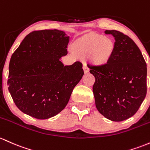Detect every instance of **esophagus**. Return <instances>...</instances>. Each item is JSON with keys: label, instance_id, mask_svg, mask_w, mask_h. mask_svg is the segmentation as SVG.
Here are the masks:
<instances>
[{"label": "esophagus", "instance_id": "1", "mask_svg": "<svg viewBox=\"0 0 150 150\" xmlns=\"http://www.w3.org/2000/svg\"><path fill=\"white\" fill-rule=\"evenodd\" d=\"M83 70H84V72H85V73H88L89 72V67L88 66V65H87V63H84L83 64Z\"/></svg>", "mask_w": 150, "mask_h": 150}]
</instances>
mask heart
I'll use <instances>...</instances> for the list:
<instances>
[{
  "label": "heart",
  "mask_w": 150,
  "mask_h": 150,
  "mask_svg": "<svg viewBox=\"0 0 150 150\" xmlns=\"http://www.w3.org/2000/svg\"><path fill=\"white\" fill-rule=\"evenodd\" d=\"M75 48L80 56L88 57L91 54V60L97 65H103L109 60L113 45L110 39L104 36L90 34L78 40Z\"/></svg>",
  "instance_id": "heart-1"
}]
</instances>
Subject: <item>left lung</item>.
I'll list each match as a JSON object with an SVG mask.
<instances>
[{"instance_id": "1", "label": "left lung", "mask_w": 150, "mask_h": 150, "mask_svg": "<svg viewBox=\"0 0 150 150\" xmlns=\"http://www.w3.org/2000/svg\"><path fill=\"white\" fill-rule=\"evenodd\" d=\"M115 38L106 64L90 66L95 78V105L110 120L120 122L137 112L147 94V65L135 42L117 30H105Z\"/></svg>"}]
</instances>
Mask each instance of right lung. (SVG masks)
<instances>
[{"label": "right lung", "instance_id": "add662e5", "mask_svg": "<svg viewBox=\"0 0 150 150\" xmlns=\"http://www.w3.org/2000/svg\"><path fill=\"white\" fill-rule=\"evenodd\" d=\"M70 37L64 31L30 33L11 56L8 90L18 108L39 120L52 117L65 108L84 75L83 65L64 66Z\"/></svg>", "mask_w": 150, "mask_h": 150}]
</instances>
